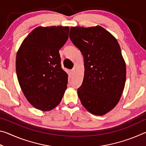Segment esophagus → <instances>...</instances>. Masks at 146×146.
Instances as JSON below:
<instances>
[{"instance_id":"esophagus-1","label":"esophagus","mask_w":146,"mask_h":146,"mask_svg":"<svg viewBox=\"0 0 146 146\" xmlns=\"http://www.w3.org/2000/svg\"><path fill=\"white\" fill-rule=\"evenodd\" d=\"M75 71V68H73L72 70H71V72L72 73H74Z\"/></svg>"}]
</instances>
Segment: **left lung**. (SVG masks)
Here are the masks:
<instances>
[{"instance_id": "obj_1", "label": "left lung", "mask_w": 146, "mask_h": 146, "mask_svg": "<svg viewBox=\"0 0 146 146\" xmlns=\"http://www.w3.org/2000/svg\"><path fill=\"white\" fill-rule=\"evenodd\" d=\"M70 38L84 60V76L77 90L81 103L93 115H105L117 104L125 86L126 68L119 44L99 26L71 27Z\"/></svg>"}]
</instances>
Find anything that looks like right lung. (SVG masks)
<instances>
[{
	"label": "right lung",
	"mask_w": 146,
	"mask_h": 146,
	"mask_svg": "<svg viewBox=\"0 0 146 146\" xmlns=\"http://www.w3.org/2000/svg\"><path fill=\"white\" fill-rule=\"evenodd\" d=\"M68 26L38 27L24 39L17 53L20 86L31 104L44 111L59 104L68 75L61 67L59 49L68 39Z\"/></svg>",
	"instance_id": "1"
}]
</instances>
